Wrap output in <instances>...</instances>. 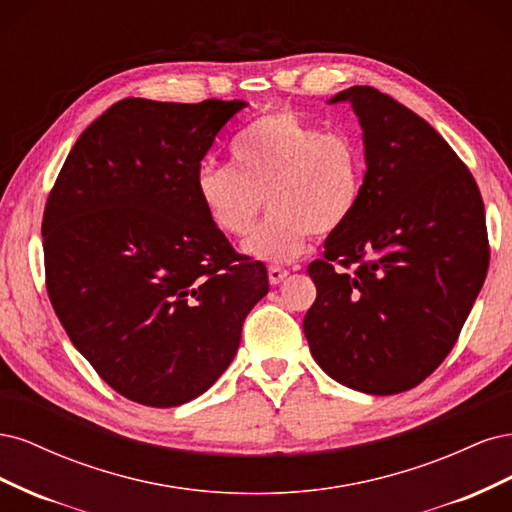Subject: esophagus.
<instances>
[{"instance_id":"esophagus-1","label":"esophagus","mask_w":512,"mask_h":512,"mask_svg":"<svg viewBox=\"0 0 512 512\" xmlns=\"http://www.w3.org/2000/svg\"><path fill=\"white\" fill-rule=\"evenodd\" d=\"M288 277V271L284 269V267H269V282L273 284V286H277V284H282L284 280Z\"/></svg>"}]
</instances>
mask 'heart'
<instances>
[{
  "label": "heart",
  "mask_w": 512,
  "mask_h": 512,
  "mask_svg": "<svg viewBox=\"0 0 512 512\" xmlns=\"http://www.w3.org/2000/svg\"><path fill=\"white\" fill-rule=\"evenodd\" d=\"M235 166L203 162L196 196L224 235L245 237L267 196L269 215L243 252L265 262H290L312 237L342 228L359 205L365 160L344 132H322L292 111L262 115L232 141Z\"/></svg>",
  "instance_id": "1"
}]
</instances>
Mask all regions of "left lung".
Here are the masks:
<instances>
[{
    "mask_svg": "<svg viewBox=\"0 0 512 512\" xmlns=\"http://www.w3.org/2000/svg\"><path fill=\"white\" fill-rule=\"evenodd\" d=\"M350 102L365 145L352 218L307 267L316 301L303 320L322 371L348 389H414L453 350L489 269L485 205L457 153L429 123L374 87Z\"/></svg>",
    "mask_w": 512,
    "mask_h": 512,
    "instance_id": "8db88e82",
    "label": "left lung"
}]
</instances>
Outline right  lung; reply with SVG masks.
<instances>
[{
  "label": "right lung",
  "mask_w": 512,
  "mask_h": 512,
  "mask_svg": "<svg viewBox=\"0 0 512 512\" xmlns=\"http://www.w3.org/2000/svg\"><path fill=\"white\" fill-rule=\"evenodd\" d=\"M247 102L119 100L79 136L44 207L46 290L74 348L136 404L203 395L235 359L267 267L237 254L196 170Z\"/></svg>",
  "instance_id": "obj_1"
}]
</instances>
